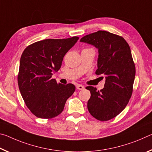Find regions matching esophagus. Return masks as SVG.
I'll return each mask as SVG.
<instances>
[{
    "instance_id": "1",
    "label": "esophagus",
    "mask_w": 152,
    "mask_h": 152,
    "mask_svg": "<svg viewBox=\"0 0 152 152\" xmlns=\"http://www.w3.org/2000/svg\"><path fill=\"white\" fill-rule=\"evenodd\" d=\"M76 88L78 90H80V91H82V90L84 89V86L81 85V84H78V85L76 86Z\"/></svg>"
}]
</instances>
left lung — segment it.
Segmentation results:
<instances>
[{"label": "left lung", "mask_w": 152, "mask_h": 152, "mask_svg": "<svg viewBox=\"0 0 152 152\" xmlns=\"http://www.w3.org/2000/svg\"><path fill=\"white\" fill-rule=\"evenodd\" d=\"M81 42L98 49L97 75L105 76L104 87L91 92L87 107L92 117L102 121L117 116L128 104L133 92L135 66L127 42L121 36L105 31H98L84 36Z\"/></svg>", "instance_id": "8db88e82"}]
</instances>
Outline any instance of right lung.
I'll return each mask as SVG.
<instances>
[{"label": "right lung", "mask_w": 152, "mask_h": 152, "mask_svg": "<svg viewBox=\"0 0 152 152\" xmlns=\"http://www.w3.org/2000/svg\"><path fill=\"white\" fill-rule=\"evenodd\" d=\"M78 39L75 36L44 39L29 45L23 52L18 84L25 104L37 117L51 119L58 116L75 91L74 84H58L51 76L60 70L64 56Z\"/></svg>", "instance_id": "right-lung-1"}]
</instances>
